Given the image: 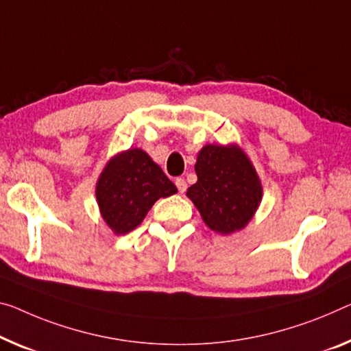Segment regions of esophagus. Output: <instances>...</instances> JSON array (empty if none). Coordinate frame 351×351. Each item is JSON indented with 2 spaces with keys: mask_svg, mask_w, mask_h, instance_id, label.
Here are the masks:
<instances>
[{
  "mask_svg": "<svg viewBox=\"0 0 351 351\" xmlns=\"http://www.w3.org/2000/svg\"><path fill=\"white\" fill-rule=\"evenodd\" d=\"M176 186H177V190H179V193H185L186 191V182H185V179H182V177H177V179H176Z\"/></svg>",
  "mask_w": 351,
  "mask_h": 351,
  "instance_id": "1",
  "label": "esophagus"
}]
</instances>
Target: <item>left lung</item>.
Segmentation results:
<instances>
[{
  "mask_svg": "<svg viewBox=\"0 0 351 351\" xmlns=\"http://www.w3.org/2000/svg\"><path fill=\"white\" fill-rule=\"evenodd\" d=\"M197 182L186 196L210 229L219 234L243 229L262 199L261 180L237 145L208 144L197 155Z\"/></svg>",
  "mask_w": 351,
  "mask_h": 351,
  "instance_id": "left-lung-1",
  "label": "left lung"
}]
</instances>
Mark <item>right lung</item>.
<instances>
[{"label":"right lung","mask_w":351,"mask_h":351,"mask_svg":"<svg viewBox=\"0 0 351 351\" xmlns=\"http://www.w3.org/2000/svg\"><path fill=\"white\" fill-rule=\"evenodd\" d=\"M174 193V183L141 149H130L112 158L95 190L101 217L116 234L133 230L155 201Z\"/></svg>","instance_id":"obj_1"}]
</instances>
